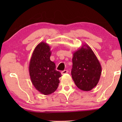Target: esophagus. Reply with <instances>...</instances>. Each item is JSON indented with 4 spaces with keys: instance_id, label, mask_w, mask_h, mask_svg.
I'll list each match as a JSON object with an SVG mask.
<instances>
[{
    "instance_id": "obj_1",
    "label": "esophagus",
    "mask_w": 122,
    "mask_h": 122,
    "mask_svg": "<svg viewBox=\"0 0 122 122\" xmlns=\"http://www.w3.org/2000/svg\"><path fill=\"white\" fill-rule=\"evenodd\" d=\"M68 72V70H64V71H62L61 72V74H66V73H67Z\"/></svg>"
}]
</instances>
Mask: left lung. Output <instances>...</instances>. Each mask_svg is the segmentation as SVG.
<instances>
[{
  "label": "left lung",
  "instance_id": "1",
  "mask_svg": "<svg viewBox=\"0 0 122 122\" xmlns=\"http://www.w3.org/2000/svg\"><path fill=\"white\" fill-rule=\"evenodd\" d=\"M72 79L79 89L89 91L97 86L102 72L99 61L87 44L75 51L72 58Z\"/></svg>",
  "mask_w": 122,
  "mask_h": 122
}]
</instances>
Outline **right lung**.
Wrapping results in <instances>:
<instances>
[{"instance_id":"1","label":"right lung","mask_w":122,"mask_h":122,"mask_svg":"<svg viewBox=\"0 0 122 122\" xmlns=\"http://www.w3.org/2000/svg\"><path fill=\"white\" fill-rule=\"evenodd\" d=\"M51 51L48 44L41 42L36 46L30 59L29 71L33 86L40 93L49 95L57 89L61 74L50 60Z\"/></svg>"}]
</instances>
